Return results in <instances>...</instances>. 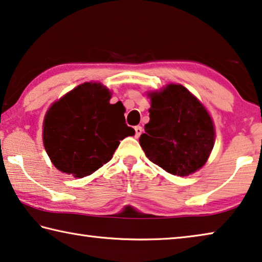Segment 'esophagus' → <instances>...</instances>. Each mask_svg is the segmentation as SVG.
Listing matches in <instances>:
<instances>
[{
    "label": "esophagus",
    "mask_w": 262,
    "mask_h": 262,
    "mask_svg": "<svg viewBox=\"0 0 262 262\" xmlns=\"http://www.w3.org/2000/svg\"><path fill=\"white\" fill-rule=\"evenodd\" d=\"M135 131H136V137H139L143 134V127L142 126H135Z\"/></svg>",
    "instance_id": "1"
}]
</instances>
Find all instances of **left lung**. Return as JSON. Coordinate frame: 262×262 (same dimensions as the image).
<instances>
[{
  "label": "left lung",
  "mask_w": 262,
  "mask_h": 262,
  "mask_svg": "<svg viewBox=\"0 0 262 262\" xmlns=\"http://www.w3.org/2000/svg\"><path fill=\"white\" fill-rule=\"evenodd\" d=\"M150 97V122L139 138L145 155L171 174L194 173L207 162L214 145L206 108L180 84H170Z\"/></svg>",
  "instance_id": "8db88e82"
}]
</instances>
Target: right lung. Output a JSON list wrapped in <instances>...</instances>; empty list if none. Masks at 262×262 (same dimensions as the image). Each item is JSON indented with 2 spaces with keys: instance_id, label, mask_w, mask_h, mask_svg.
Here are the masks:
<instances>
[{
  "instance_id": "1",
  "label": "right lung",
  "mask_w": 262,
  "mask_h": 262,
  "mask_svg": "<svg viewBox=\"0 0 262 262\" xmlns=\"http://www.w3.org/2000/svg\"><path fill=\"white\" fill-rule=\"evenodd\" d=\"M111 94L97 83L71 90L47 112L43 143L52 164L75 178L89 176L112 158L120 140L134 136L123 104H110Z\"/></svg>"
}]
</instances>
